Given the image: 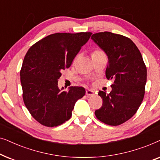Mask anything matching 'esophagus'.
Instances as JSON below:
<instances>
[{
	"mask_svg": "<svg viewBox=\"0 0 160 160\" xmlns=\"http://www.w3.org/2000/svg\"><path fill=\"white\" fill-rule=\"evenodd\" d=\"M95 94V91L92 90V89H87L86 90V95L87 96H92Z\"/></svg>",
	"mask_w": 160,
	"mask_h": 160,
	"instance_id": "1",
	"label": "esophagus"
}]
</instances>
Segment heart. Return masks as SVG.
<instances>
[{
    "mask_svg": "<svg viewBox=\"0 0 160 160\" xmlns=\"http://www.w3.org/2000/svg\"><path fill=\"white\" fill-rule=\"evenodd\" d=\"M101 52H102L100 51V50H98V49H97V50H95V51H93L92 53V56L95 55V54H100V53H101Z\"/></svg>",
    "mask_w": 160,
    "mask_h": 160,
    "instance_id": "b5f03b06",
    "label": "heart"
}]
</instances>
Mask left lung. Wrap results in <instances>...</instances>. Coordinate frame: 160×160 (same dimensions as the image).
I'll list each match as a JSON object with an SVG mask.
<instances>
[{
  "label": "left lung",
  "instance_id": "8db88e82",
  "mask_svg": "<svg viewBox=\"0 0 160 160\" xmlns=\"http://www.w3.org/2000/svg\"><path fill=\"white\" fill-rule=\"evenodd\" d=\"M91 38L106 52L108 79H113L109 94L99 91L102 107L95 111L103 123L117 126L137 112L145 94L147 70L136 45L128 37L111 32L95 33Z\"/></svg>",
  "mask_w": 160,
  "mask_h": 160
}]
</instances>
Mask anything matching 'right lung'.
<instances>
[{
  "label": "right lung",
  "instance_id": "1",
  "mask_svg": "<svg viewBox=\"0 0 160 160\" xmlns=\"http://www.w3.org/2000/svg\"><path fill=\"white\" fill-rule=\"evenodd\" d=\"M91 35L89 32L49 35L32 45L25 56L20 71L24 103L42 125L53 128L68 121L76 102L85 95L82 87L62 91L58 79Z\"/></svg>",
  "mask_w": 160,
  "mask_h": 160
}]
</instances>
